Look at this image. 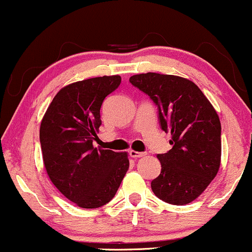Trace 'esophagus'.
Returning a JSON list of instances; mask_svg holds the SVG:
<instances>
[{
  "instance_id": "34e87169",
  "label": "esophagus",
  "mask_w": 252,
  "mask_h": 252,
  "mask_svg": "<svg viewBox=\"0 0 252 252\" xmlns=\"http://www.w3.org/2000/svg\"><path fill=\"white\" fill-rule=\"evenodd\" d=\"M129 154L131 158H142V156L146 155V153H141V152H135V150H130Z\"/></svg>"
}]
</instances>
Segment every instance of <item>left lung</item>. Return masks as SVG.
Returning a JSON list of instances; mask_svg holds the SVG:
<instances>
[{
  "mask_svg": "<svg viewBox=\"0 0 252 252\" xmlns=\"http://www.w3.org/2000/svg\"><path fill=\"white\" fill-rule=\"evenodd\" d=\"M129 82L155 103L161 129L172 135V149L158 154L161 173L152 181L153 192L168 204H189L220 167L218 115L201 90L186 78L148 72L130 77Z\"/></svg>",
  "mask_w": 252,
  "mask_h": 252,
  "instance_id": "left-lung-1",
  "label": "left lung"
}]
</instances>
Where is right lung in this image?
Segmentation results:
<instances>
[{"label": "right lung", "instance_id": "1", "mask_svg": "<svg viewBox=\"0 0 252 252\" xmlns=\"http://www.w3.org/2000/svg\"><path fill=\"white\" fill-rule=\"evenodd\" d=\"M121 84L120 76L90 78L60 90L40 126L46 172L68 200L97 209L114 198L129 168L128 154L94 147L100 106Z\"/></svg>", "mask_w": 252, "mask_h": 252}]
</instances>
